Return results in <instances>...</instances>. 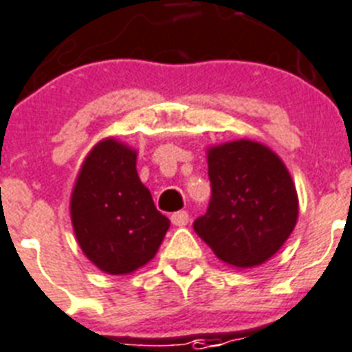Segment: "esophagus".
Returning a JSON list of instances; mask_svg holds the SVG:
<instances>
[{"label": "esophagus", "instance_id": "34e87169", "mask_svg": "<svg viewBox=\"0 0 352 352\" xmlns=\"http://www.w3.org/2000/svg\"><path fill=\"white\" fill-rule=\"evenodd\" d=\"M188 221H190V215H188V212H184V210L175 212V214L171 215V223L175 226H186Z\"/></svg>", "mask_w": 352, "mask_h": 352}]
</instances>
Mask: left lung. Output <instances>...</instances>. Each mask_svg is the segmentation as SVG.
<instances>
[{"label":"left lung","instance_id":"1","mask_svg":"<svg viewBox=\"0 0 352 352\" xmlns=\"http://www.w3.org/2000/svg\"><path fill=\"white\" fill-rule=\"evenodd\" d=\"M208 177L212 199L193 230L230 267L268 261L298 221V193L283 160L241 138L208 149Z\"/></svg>","mask_w":352,"mask_h":352}]
</instances>
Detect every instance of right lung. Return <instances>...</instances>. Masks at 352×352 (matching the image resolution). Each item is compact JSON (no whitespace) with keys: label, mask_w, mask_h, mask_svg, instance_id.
Masks as SVG:
<instances>
[{"label":"right lung","mask_w":352,"mask_h":352,"mask_svg":"<svg viewBox=\"0 0 352 352\" xmlns=\"http://www.w3.org/2000/svg\"><path fill=\"white\" fill-rule=\"evenodd\" d=\"M71 221L87 259L113 276L151 261L170 228L138 179L137 151L117 138H104L85 157L71 193Z\"/></svg>","instance_id":"add662e5"}]
</instances>
